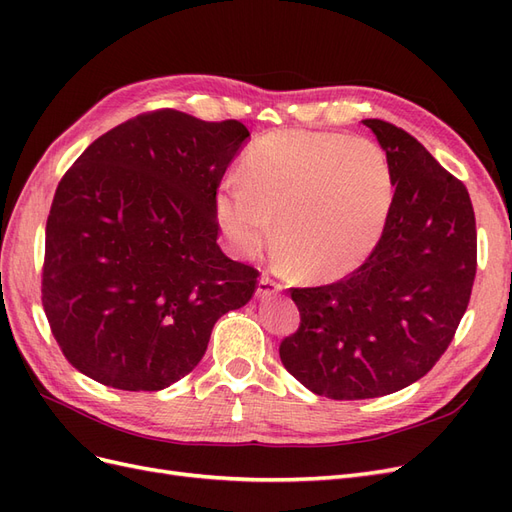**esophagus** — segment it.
I'll use <instances>...</instances> for the list:
<instances>
[{"mask_svg": "<svg viewBox=\"0 0 512 512\" xmlns=\"http://www.w3.org/2000/svg\"><path fill=\"white\" fill-rule=\"evenodd\" d=\"M277 290H280V286H277L269 275H262L260 282H258V297H271V294H275Z\"/></svg>", "mask_w": 512, "mask_h": 512, "instance_id": "34e87169", "label": "esophagus"}]
</instances>
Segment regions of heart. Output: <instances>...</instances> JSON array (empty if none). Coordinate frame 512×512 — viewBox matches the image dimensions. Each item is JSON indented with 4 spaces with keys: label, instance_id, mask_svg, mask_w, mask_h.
I'll return each instance as SVG.
<instances>
[{
    "label": "heart",
    "instance_id": "b5f03b06",
    "mask_svg": "<svg viewBox=\"0 0 512 512\" xmlns=\"http://www.w3.org/2000/svg\"><path fill=\"white\" fill-rule=\"evenodd\" d=\"M226 181L215 213L228 241L254 256L273 237L307 273L339 275L374 250L389 220L393 175L367 136L284 130L262 136Z\"/></svg>",
    "mask_w": 512,
    "mask_h": 512
}]
</instances>
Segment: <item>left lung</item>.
Instances as JSON below:
<instances>
[{"instance_id": "left-lung-1", "label": "left lung", "mask_w": 512, "mask_h": 512, "mask_svg": "<svg viewBox=\"0 0 512 512\" xmlns=\"http://www.w3.org/2000/svg\"><path fill=\"white\" fill-rule=\"evenodd\" d=\"M363 123L389 158V220L359 269L290 288L301 324L280 344L288 374L329 399L382 397L423 378L451 346L476 275L466 185L406 130Z\"/></svg>"}]
</instances>
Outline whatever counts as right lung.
<instances>
[{"mask_svg": "<svg viewBox=\"0 0 512 512\" xmlns=\"http://www.w3.org/2000/svg\"><path fill=\"white\" fill-rule=\"evenodd\" d=\"M250 136L175 108L96 138L46 220L42 307L68 363L121 391L188 376L213 324L254 297L258 269L218 245L215 196Z\"/></svg>", "mask_w": 512, "mask_h": 512, "instance_id": "1", "label": "right lung"}]
</instances>
